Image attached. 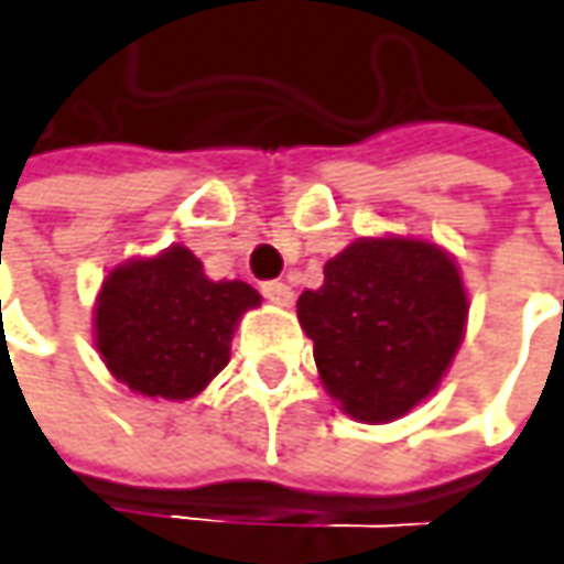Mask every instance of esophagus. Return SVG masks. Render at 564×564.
<instances>
[{"mask_svg": "<svg viewBox=\"0 0 564 564\" xmlns=\"http://www.w3.org/2000/svg\"><path fill=\"white\" fill-rule=\"evenodd\" d=\"M262 296L268 302H274V305H290L293 302V290L283 281H265L262 283Z\"/></svg>", "mask_w": 564, "mask_h": 564, "instance_id": "esophagus-1", "label": "esophagus"}]
</instances>
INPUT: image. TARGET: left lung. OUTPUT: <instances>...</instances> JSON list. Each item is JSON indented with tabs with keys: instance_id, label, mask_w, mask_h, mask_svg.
Here are the masks:
<instances>
[{
	"instance_id": "obj_1",
	"label": "left lung",
	"mask_w": 564,
	"mask_h": 564,
	"mask_svg": "<svg viewBox=\"0 0 564 564\" xmlns=\"http://www.w3.org/2000/svg\"><path fill=\"white\" fill-rule=\"evenodd\" d=\"M314 364L339 408L392 423L435 392L457 355L469 299L457 262L413 237H361L296 302Z\"/></svg>"
}]
</instances>
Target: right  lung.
Masks as SVG:
<instances>
[{"mask_svg":"<svg viewBox=\"0 0 564 564\" xmlns=\"http://www.w3.org/2000/svg\"><path fill=\"white\" fill-rule=\"evenodd\" d=\"M259 302L250 283L209 281L194 252L170 247L107 274L95 346L132 392L187 401L228 364L234 327Z\"/></svg>","mask_w":564,"mask_h":564,"instance_id":"1","label":"right lung"}]
</instances>
